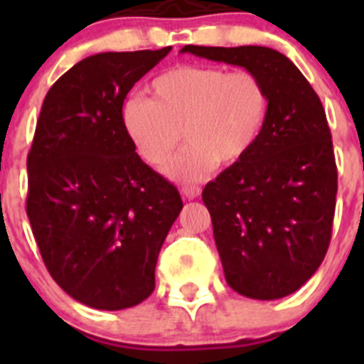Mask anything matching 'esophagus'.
Here are the masks:
<instances>
[{
  "instance_id": "obj_1",
  "label": "esophagus",
  "mask_w": 364,
  "mask_h": 364,
  "mask_svg": "<svg viewBox=\"0 0 364 364\" xmlns=\"http://www.w3.org/2000/svg\"><path fill=\"white\" fill-rule=\"evenodd\" d=\"M182 195H184L186 200H193L200 195V188L198 186H184L182 188Z\"/></svg>"
}]
</instances>
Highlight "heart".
<instances>
[{
	"label": "heart",
	"mask_w": 364,
	"mask_h": 364,
	"mask_svg": "<svg viewBox=\"0 0 364 364\" xmlns=\"http://www.w3.org/2000/svg\"><path fill=\"white\" fill-rule=\"evenodd\" d=\"M151 98L131 96L122 124L144 160L166 167L176 182L200 180L220 164L242 160L262 134L269 92L255 73L220 65H178L151 82ZM185 134H181V129Z\"/></svg>",
	"instance_id": "b5f03b06"
}]
</instances>
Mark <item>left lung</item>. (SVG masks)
<instances>
[{"label": "left lung", "mask_w": 364, "mask_h": 364, "mask_svg": "<svg viewBox=\"0 0 364 364\" xmlns=\"http://www.w3.org/2000/svg\"><path fill=\"white\" fill-rule=\"evenodd\" d=\"M180 53L252 70L269 92V114L253 149L202 191L228 284L273 301L317 272L332 237L337 167L317 92L269 47H200Z\"/></svg>", "instance_id": "1"}]
</instances>
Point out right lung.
<instances>
[{"mask_svg": "<svg viewBox=\"0 0 364 364\" xmlns=\"http://www.w3.org/2000/svg\"><path fill=\"white\" fill-rule=\"evenodd\" d=\"M171 47L100 53L49 89L27 156V217L63 291L124 310L154 290L160 247L182 210L171 182L142 162L122 124L134 83Z\"/></svg>", "mask_w": 364, "mask_h": 364, "instance_id": "add662e5", "label": "right lung"}]
</instances>
